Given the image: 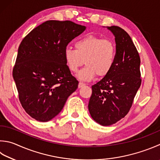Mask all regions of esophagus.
<instances>
[{
  "label": "esophagus",
  "instance_id": "1",
  "mask_svg": "<svg viewBox=\"0 0 160 160\" xmlns=\"http://www.w3.org/2000/svg\"><path fill=\"white\" fill-rule=\"evenodd\" d=\"M85 85H86V84L84 83H83V82H79V85H78V86H79V88H81V87H83V86H84Z\"/></svg>",
  "mask_w": 160,
  "mask_h": 160
}]
</instances>
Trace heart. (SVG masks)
Listing matches in <instances>:
<instances>
[{"mask_svg":"<svg viewBox=\"0 0 160 160\" xmlns=\"http://www.w3.org/2000/svg\"><path fill=\"white\" fill-rule=\"evenodd\" d=\"M75 49L66 48L64 57L69 70L73 73L78 72L85 61L86 66L78 74L80 79L90 81L96 74L104 77L112 70L116 55L113 41L88 35L75 42Z\"/></svg>","mask_w":160,"mask_h":160,"instance_id":"b5f03b06","label":"heart"}]
</instances>
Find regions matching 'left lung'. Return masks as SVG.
I'll list each match as a JSON object with an SVG mask.
<instances>
[{
  "instance_id": "left-lung-1",
  "label": "left lung",
  "mask_w": 160,
  "mask_h": 160,
  "mask_svg": "<svg viewBox=\"0 0 160 160\" xmlns=\"http://www.w3.org/2000/svg\"><path fill=\"white\" fill-rule=\"evenodd\" d=\"M107 28L115 36V62L109 73L92 86L88 104L90 116L103 126L127 115L141 83L140 56L130 36L118 26Z\"/></svg>"
}]
</instances>
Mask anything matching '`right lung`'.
I'll use <instances>...</instances> for the list:
<instances>
[{
	"mask_svg": "<svg viewBox=\"0 0 160 160\" xmlns=\"http://www.w3.org/2000/svg\"><path fill=\"white\" fill-rule=\"evenodd\" d=\"M86 27L71 21H47L21 42L12 70L19 99L32 118L47 122L61 112L79 81L66 64L64 51Z\"/></svg>",
	"mask_w": 160,
	"mask_h": 160,
	"instance_id": "add662e5",
	"label": "right lung"
}]
</instances>
